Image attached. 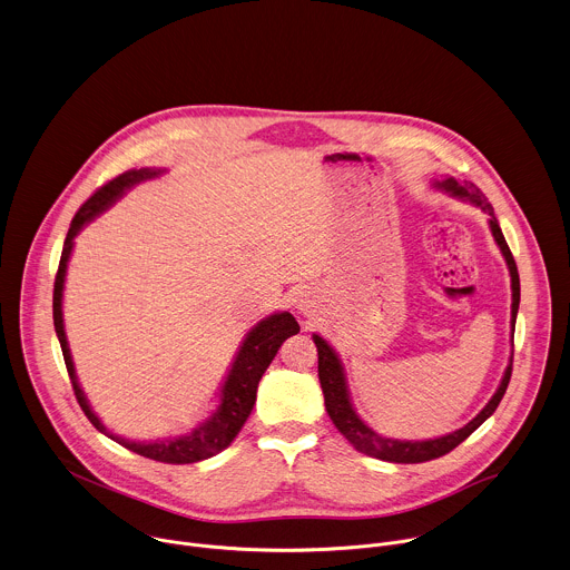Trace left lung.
I'll return each instance as SVG.
<instances>
[{
  "mask_svg": "<svg viewBox=\"0 0 570 570\" xmlns=\"http://www.w3.org/2000/svg\"><path fill=\"white\" fill-rule=\"evenodd\" d=\"M438 188L446 190L453 197L466 199L475 206H480L484 213H489V224H491V233L507 259L509 273H511V288H513V306H511V324H513V333H515V320H518V308H520V273H518V264L513 259V253L502 235V228L498 224L495 210L489 204L487 195L471 181L460 184L453 177H446L444 181H435ZM313 342L317 346V373H320V384L324 391V404L326 411L333 420V424L337 426V431L364 455L368 458H377L384 462H393V464H420V462H429V460H438L446 453H451L455 446H460L473 431H478L500 406L509 382H511V373H513V364H509L500 389L495 391V395L491 397V402L482 409V413L478 417H473L464 429L449 433L444 438L438 440H424V442H404V440H391V438H382L377 435L373 429H368L360 415L355 413L351 397H348V389H346V377H344V368L340 364V357L335 355V351L328 346L326 340H322L320 335H313Z\"/></svg>",
  "mask_w": 570,
  "mask_h": 570,
  "instance_id": "1",
  "label": "left lung"
}]
</instances>
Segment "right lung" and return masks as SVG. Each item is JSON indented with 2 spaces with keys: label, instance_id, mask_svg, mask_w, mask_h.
I'll list each match as a JSON object with an SVG mask.
<instances>
[{
  "label": "right lung",
  "instance_id": "add662e5",
  "mask_svg": "<svg viewBox=\"0 0 570 570\" xmlns=\"http://www.w3.org/2000/svg\"><path fill=\"white\" fill-rule=\"evenodd\" d=\"M161 170H153V168H139V170H126L119 177L110 179L108 184H104L101 188H97L75 213L70 228L66 233L63 239V248H61V257H59V268L55 275V288H52V322H55V333L63 353V362H66V371L75 391V397L83 411V415L90 420V424L104 433L106 438H110L112 442L121 444L124 449L155 460V462H164V464H193V462H202L208 460L213 455H217L219 451H224L242 431L244 422L248 420L255 397H257V384L264 375V371L268 368V364L273 362V357L277 355L279 346L284 344V340H288L291 335L299 333V324L295 322V317L291 313H275L266 320H262L244 340L230 371L228 377L222 386V402L217 406V411L202 422L197 429H193L188 435H179L173 440H157V442H128L119 435H112L110 431H106V426L99 422V417L92 413V409L88 406V400L83 395V391L79 389L77 375H75V366L70 360V351H68V342H66V333H63V317H61V295H63V279H66V266L70 259V250H72V239L75 235L90 222L95 219L99 213H104L108 206H112L124 190H128L130 186L157 177Z\"/></svg>",
  "mask_w": 570,
  "mask_h": 570
}]
</instances>
